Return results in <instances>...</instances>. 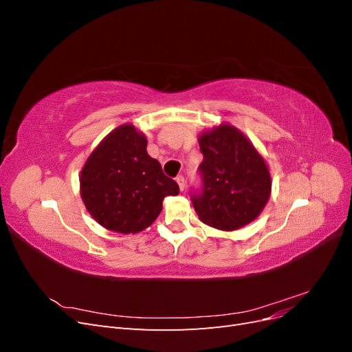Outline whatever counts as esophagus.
<instances>
[{
    "mask_svg": "<svg viewBox=\"0 0 352 352\" xmlns=\"http://www.w3.org/2000/svg\"><path fill=\"white\" fill-rule=\"evenodd\" d=\"M176 182H177V185H179L180 190H184V189H185V186H186V180H185V177H184V176H177V177H176Z\"/></svg>",
    "mask_w": 352,
    "mask_h": 352,
    "instance_id": "1",
    "label": "esophagus"
}]
</instances>
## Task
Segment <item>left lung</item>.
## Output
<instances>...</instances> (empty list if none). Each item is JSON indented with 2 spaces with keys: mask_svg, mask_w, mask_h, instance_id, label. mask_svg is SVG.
<instances>
[{
  "mask_svg": "<svg viewBox=\"0 0 352 352\" xmlns=\"http://www.w3.org/2000/svg\"><path fill=\"white\" fill-rule=\"evenodd\" d=\"M201 190H192L194 208L208 226L236 230L260 216L267 204L272 179L267 164L251 141L230 124L199 138Z\"/></svg>",
  "mask_w": 352,
  "mask_h": 352,
  "instance_id": "8db88e82",
  "label": "left lung"
}]
</instances>
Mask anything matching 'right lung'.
Wrapping results in <instances>:
<instances>
[{"instance_id": "1", "label": "right lung", "mask_w": 352, "mask_h": 352, "mask_svg": "<svg viewBox=\"0 0 352 352\" xmlns=\"http://www.w3.org/2000/svg\"><path fill=\"white\" fill-rule=\"evenodd\" d=\"M80 197L105 229L138 233L158 217L163 199L179 186L146 153V138L122 124L104 138L80 172Z\"/></svg>"}]
</instances>
